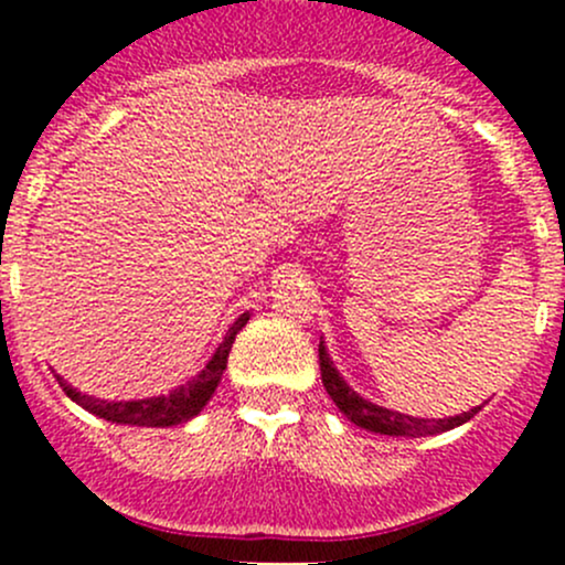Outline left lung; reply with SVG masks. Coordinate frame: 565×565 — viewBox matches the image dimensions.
I'll use <instances>...</instances> for the list:
<instances>
[{"mask_svg":"<svg viewBox=\"0 0 565 565\" xmlns=\"http://www.w3.org/2000/svg\"><path fill=\"white\" fill-rule=\"evenodd\" d=\"M319 372H322V385L324 391H328V396L335 402V407H339L355 426H361V429H369V431H377V435H391V437L440 435V431L457 429V426L467 424V420L481 409V407H472L470 413L435 420V418H415V415H404V413H396V409L366 402V398L358 396V393L344 383V377H339L333 361H330L328 352H324L322 341H319Z\"/></svg>","mask_w":565,"mask_h":565,"instance_id":"obj_1","label":"left lung"}]
</instances>
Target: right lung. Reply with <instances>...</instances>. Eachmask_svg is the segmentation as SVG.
<instances>
[{
    "label": "right lung",
    "mask_w": 565,
    "mask_h": 565,
    "mask_svg": "<svg viewBox=\"0 0 565 565\" xmlns=\"http://www.w3.org/2000/svg\"><path fill=\"white\" fill-rule=\"evenodd\" d=\"M248 322V317L243 315L226 330L224 341L218 344V350L213 352V358L207 361V366L196 374L193 380H188L185 385L174 388L167 396H152V398H136V402H100V398L87 396V393H78L76 388L65 383L62 377L60 385L67 396L73 398L76 404H82L84 409H89L98 418L111 420V424H128V426H177L191 420L193 415L202 413L204 404L210 402L215 388L221 383V374L226 369V358H230L232 344H235V335L241 333L243 324Z\"/></svg>",
    "instance_id": "obj_1"
}]
</instances>
